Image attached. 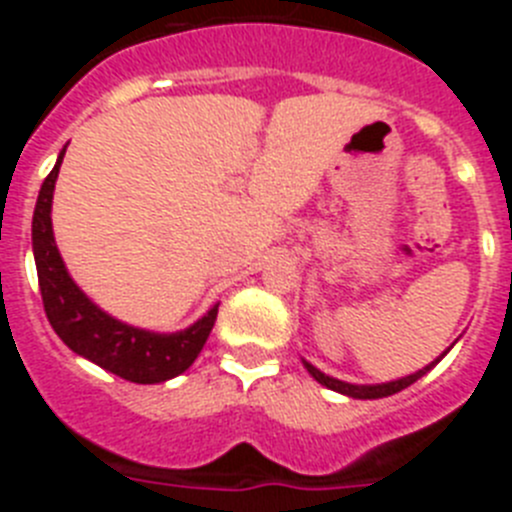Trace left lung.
Instances as JSON below:
<instances>
[{
  "label": "left lung",
  "instance_id": "1",
  "mask_svg": "<svg viewBox=\"0 0 512 512\" xmlns=\"http://www.w3.org/2000/svg\"><path fill=\"white\" fill-rule=\"evenodd\" d=\"M456 341H459V338H456ZM456 341H454V343H456ZM454 343H451V346L446 348V351H443L441 356H438V359H433L431 364L423 366V369H418V372L408 374V377L392 379V382H382V384H351V382H343V379H336V377H330V374L320 372L318 366H312L310 361L302 359V364H305V369H307V372H310V377L315 379V382L323 384V387H328V390L341 392V395L354 397V400H379V397H390V395H395V392L405 390V387H410V384H413V382H418L420 377H425V374L431 372L433 366H436L438 361L443 359V356L449 354L451 348H454Z\"/></svg>",
  "mask_w": 512,
  "mask_h": 512
}]
</instances>
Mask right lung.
Returning a JSON list of instances; mask_svg holds the SVG:
<instances>
[{
	"label": "right lung",
	"mask_w": 512,
	"mask_h": 512,
	"mask_svg": "<svg viewBox=\"0 0 512 512\" xmlns=\"http://www.w3.org/2000/svg\"><path fill=\"white\" fill-rule=\"evenodd\" d=\"M63 156L66 146L58 153L51 174L45 176L33 212V256L45 315L58 338L74 354L84 356L117 377L135 384H158L179 377L200 356L217 320L220 302H215L197 323L174 333H158V330L122 323L94 305L84 295V289L71 279L53 235V192H56Z\"/></svg>",
	"instance_id": "right-lung-1"
}]
</instances>
